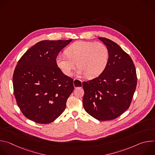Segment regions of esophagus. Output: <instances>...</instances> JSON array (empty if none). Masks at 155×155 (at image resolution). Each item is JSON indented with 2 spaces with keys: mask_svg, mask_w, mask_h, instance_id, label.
I'll return each mask as SVG.
<instances>
[{
  "mask_svg": "<svg viewBox=\"0 0 155 155\" xmlns=\"http://www.w3.org/2000/svg\"><path fill=\"white\" fill-rule=\"evenodd\" d=\"M78 81V79H76V78H75L74 80V84H75V81ZM81 81V84H82V81L81 80H80ZM74 86H75V85H74Z\"/></svg>",
  "mask_w": 155,
  "mask_h": 155,
  "instance_id": "34e87169",
  "label": "esophagus"
}]
</instances>
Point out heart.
Returning a JSON list of instances; mask_svg holds the SVG:
<instances>
[{"instance_id": "1", "label": "heart", "mask_w": 155, "mask_h": 155, "mask_svg": "<svg viewBox=\"0 0 155 155\" xmlns=\"http://www.w3.org/2000/svg\"><path fill=\"white\" fill-rule=\"evenodd\" d=\"M64 53L65 56L56 58V64L67 76L72 75L77 63L79 75L96 78L105 71L109 59L108 49L101 42L77 41L66 48Z\"/></svg>"}]
</instances>
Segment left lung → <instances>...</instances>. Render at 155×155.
<instances>
[{"mask_svg": "<svg viewBox=\"0 0 155 155\" xmlns=\"http://www.w3.org/2000/svg\"><path fill=\"white\" fill-rule=\"evenodd\" d=\"M109 51L105 71L91 80L83 81L85 111L100 121L114 120L129 108L137 86V74L130 56L115 42L99 37Z\"/></svg>", "mask_w": 155, "mask_h": 155, "instance_id": "8db88e82", "label": "left lung"}]
</instances>
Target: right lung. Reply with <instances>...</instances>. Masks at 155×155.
<instances>
[{
	"mask_svg": "<svg viewBox=\"0 0 155 155\" xmlns=\"http://www.w3.org/2000/svg\"><path fill=\"white\" fill-rule=\"evenodd\" d=\"M71 41L42 40L18 61L13 75L14 95L22 114L29 120L48 124L64 111L74 90V80L58 67L56 58Z\"/></svg>",
	"mask_w": 155,
	"mask_h": 155,
	"instance_id": "add662e5",
	"label": "right lung"
}]
</instances>
